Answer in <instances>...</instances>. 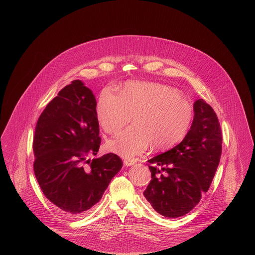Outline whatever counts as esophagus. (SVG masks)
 Masks as SVG:
<instances>
[{
	"instance_id": "esophagus-1",
	"label": "esophagus",
	"mask_w": 255,
	"mask_h": 255,
	"mask_svg": "<svg viewBox=\"0 0 255 255\" xmlns=\"http://www.w3.org/2000/svg\"><path fill=\"white\" fill-rule=\"evenodd\" d=\"M133 163H135V159H125L124 160V164L126 166H131Z\"/></svg>"
}]
</instances>
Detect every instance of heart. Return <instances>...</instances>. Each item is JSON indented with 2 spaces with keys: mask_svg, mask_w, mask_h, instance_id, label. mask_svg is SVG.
<instances>
[{
  "mask_svg": "<svg viewBox=\"0 0 255 255\" xmlns=\"http://www.w3.org/2000/svg\"><path fill=\"white\" fill-rule=\"evenodd\" d=\"M97 118L110 134L119 133L131 118L133 126L106 144L124 158L142 154L149 144L162 150L182 140L193 121V110L181 94L168 86L132 82L116 94L105 88L97 100Z\"/></svg>",
  "mask_w": 255,
  "mask_h": 255,
  "instance_id": "1",
  "label": "heart"
}]
</instances>
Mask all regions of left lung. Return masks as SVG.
Returning a JSON list of instances; mask_svg holds the SVG:
<instances>
[{"mask_svg":"<svg viewBox=\"0 0 255 255\" xmlns=\"http://www.w3.org/2000/svg\"><path fill=\"white\" fill-rule=\"evenodd\" d=\"M194 119L182 142L148 160L152 180L143 195L168 218L182 217L207 192L222 154V131L216 113L204 99L193 105Z\"/></svg>","mask_w":255,"mask_h":255,"instance_id":"8db88e82","label":"left lung"}]
</instances>
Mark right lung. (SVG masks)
<instances>
[{
	"instance_id": "obj_1",
	"label": "right lung",
	"mask_w": 255,
	"mask_h": 255,
	"mask_svg": "<svg viewBox=\"0 0 255 255\" xmlns=\"http://www.w3.org/2000/svg\"><path fill=\"white\" fill-rule=\"evenodd\" d=\"M96 109L93 92L73 80L47 105L35 127L37 182L49 202L70 217L88 213L122 167L113 153L87 158L97 155L101 142Z\"/></svg>"
}]
</instances>
